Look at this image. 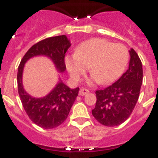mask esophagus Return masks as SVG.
Returning <instances> with one entry per match:
<instances>
[{"label": "esophagus", "instance_id": "obj_1", "mask_svg": "<svg viewBox=\"0 0 158 158\" xmlns=\"http://www.w3.org/2000/svg\"><path fill=\"white\" fill-rule=\"evenodd\" d=\"M89 91L88 90V89H81L80 90H79V94L80 95V96H85L87 94H89Z\"/></svg>", "mask_w": 158, "mask_h": 158}]
</instances>
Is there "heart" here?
<instances>
[{"label":"heart","mask_w":158,"mask_h":158,"mask_svg":"<svg viewBox=\"0 0 158 158\" xmlns=\"http://www.w3.org/2000/svg\"><path fill=\"white\" fill-rule=\"evenodd\" d=\"M128 60L129 52L123 44L92 38L78 46L75 54L65 56L64 64L74 80H79L90 66L89 83L109 84L120 76Z\"/></svg>","instance_id":"1"}]
</instances>
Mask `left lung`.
Listing matches in <instances>:
<instances>
[{
	"label": "left lung",
	"mask_w": 158,
	"mask_h": 158,
	"mask_svg": "<svg viewBox=\"0 0 158 158\" xmlns=\"http://www.w3.org/2000/svg\"><path fill=\"white\" fill-rule=\"evenodd\" d=\"M129 68L117 81L96 91L97 102L92 110L94 118L106 126H117L130 117L139 97L143 67L138 54L130 50Z\"/></svg>",
	"instance_id": "obj_1"
}]
</instances>
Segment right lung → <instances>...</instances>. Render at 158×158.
Wrapping results in <instances>:
<instances>
[{
  "mask_svg": "<svg viewBox=\"0 0 158 158\" xmlns=\"http://www.w3.org/2000/svg\"><path fill=\"white\" fill-rule=\"evenodd\" d=\"M70 46V41L65 35L46 38L31 47L19 66L17 83L21 102L30 120L43 129L56 128L66 120L78 96L79 88L70 89L59 78V81L49 94L43 98H34L23 88L24 64L33 57L46 56L53 62L57 71L64 73V55Z\"/></svg>",
  "mask_w": 158,
  "mask_h": 158,
  "instance_id": "1",
  "label": "right lung"
}]
</instances>
